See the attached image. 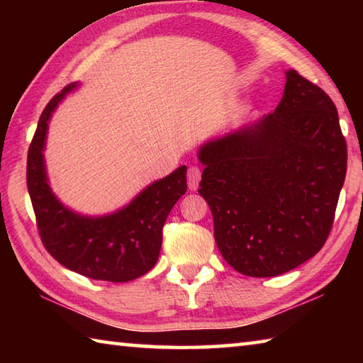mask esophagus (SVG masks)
Segmentation results:
<instances>
[{"instance_id": "esophagus-1", "label": "esophagus", "mask_w": 363, "mask_h": 363, "mask_svg": "<svg viewBox=\"0 0 363 363\" xmlns=\"http://www.w3.org/2000/svg\"><path fill=\"white\" fill-rule=\"evenodd\" d=\"M201 179V169L199 167H190L187 171V184L190 190L199 189V182Z\"/></svg>"}]
</instances>
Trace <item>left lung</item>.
Instances as JSON below:
<instances>
[{"label":"left lung","instance_id":"8db88e82","mask_svg":"<svg viewBox=\"0 0 363 363\" xmlns=\"http://www.w3.org/2000/svg\"><path fill=\"white\" fill-rule=\"evenodd\" d=\"M272 113L206 140L199 194L229 266L275 277L327 242L346 177L347 149L333 101L296 70L285 72Z\"/></svg>","mask_w":363,"mask_h":363}]
</instances>
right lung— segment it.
Segmentation results:
<instances>
[{
    "mask_svg": "<svg viewBox=\"0 0 363 363\" xmlns=\"http://www.w3.org/2000/svg\"><path fill=\"white\" fill-rule=\"evenodd\" d=\"M79 83L52 97L38 120L27 158V187L41 242L54 259L88 279L130 281L158 261L163 225L187 190V167L147 186L126 206L104 216L79 214L65 206L49 186L45 147L49 120Z\"/></svg>",
    "mask_w": 363,
    "mask_h": 363,
    "instance_id": "1",
    "label": "right lung"
}]
</instances>
